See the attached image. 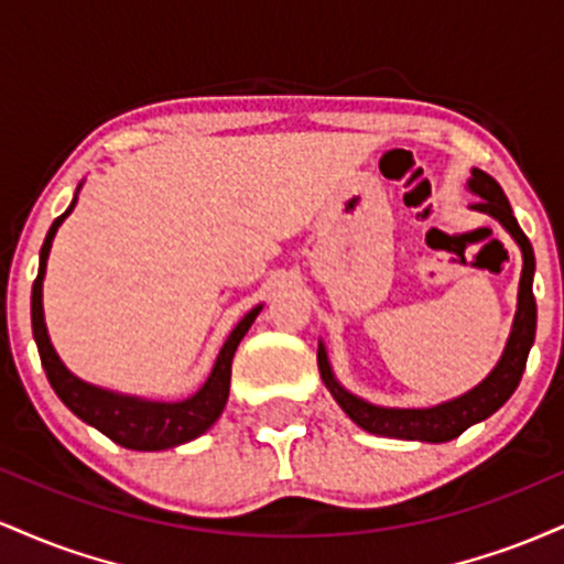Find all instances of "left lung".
<instances>
[{
    "instance_id": "8db88e82",
    "label": "left lung",
    "mask_w": 564,
    "mask_h": 564,
    "mask_svg": "<svg viewBox=\"0 0 564 564\" xmlns=\"http://www.w3.org/2000/svg\"><path fill=\"white\" fill-rule=\"evenodd\" d=\"M469 191L477 193L480 200L475 206L477 212H485L507 228V232L514 238L522 251V275H520V291H517V313L514 323H511V334L503 347L501 360H498L494 371L485 377L475 390L464 392L462 398H453L448 403H440L432 408H381L373 403H366L358 394L347 392L339 381L334 379L332 366H328V355L323 341L318 345V368L323 384L334 394L336 403L341 411L352 419L360 430L371 432V435L394 437V440H419V443H448V440L458 437L471 424L482 422L490 413H496L511 392L520 384L522 371H525L528 352L535 339V296H533V273H535V257L533 246H530L528 236L517 225L514 215L507 196H503L501 185L496 183L490 174L482 170H471Z\"/></svg>"
}]
</instances>
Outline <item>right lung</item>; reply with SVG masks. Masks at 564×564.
<instances>
[{"label": "right lung", "mask_w": 564, "mask_h": 564, "mask_svg": "<svg viewBox=\"0 0 564 564\" xmlns=\"http://www.w3.org/2000/svg\"><path fill=\"white\" fill-rule=\"evenodd\" d=\"M76 191H79V187H76ZM74 206L76 196L70 200L68 209L55 219L47 238H44L42 251H39V275L34 281V289H31V326H34L39 358H42L44 373H47L50 384H53L57 398H61L82 422L100 430L102 435L111 437L113 443L124 445V448L164 451L174 448V445H183L187 440H196L217 422L225 403H228L232 355H236V349L241 345L246 332L251 328V323L260 315L262 304H257L254 310H249V313L238 321V326L232 328L228 339H225L223 349H219L209 379H206L204 387H200L196 394H191L187 400H180V403H159V400L108 392L102 390V387L87 384V381L74 377V373L63 366V360L57 358L53 341H50L42 307V281L44 270H47L50 249H53V238L57 228L63 225V219L74 212Z\"/></svg>", "instance_id": "right-lung-1"}]
</instances>
